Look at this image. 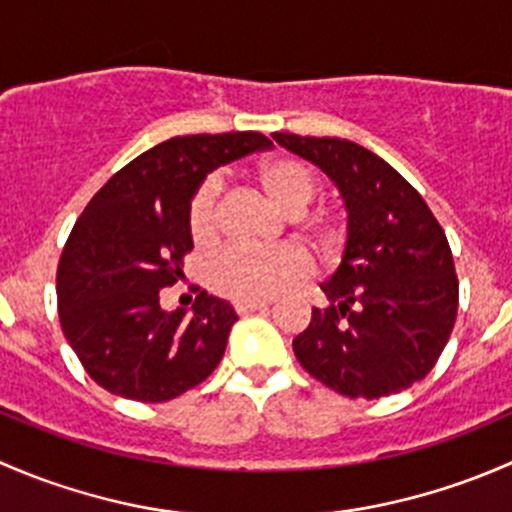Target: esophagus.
<instances>
[{
    "label": "esophagus",
    "instance_id": "esophagus-1",
    "mask_svg": "<svg viewBox=\"0 0 512 512\" xmlns=\"http://www.w3.org/2000/svg\"><path fill=\"white\" fill-rule=\"evenodd\" d=\"M272 302H267V299H245V302H235V309L237 314H250V312H257V309H267Z\"/></svg>",
    "mask_w": 512,
    "mask_h": 512
}]
</instances>
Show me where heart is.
Here are the masks:
<instances>
[{"instance_id":"1","label":"heart","mask_w":512,"mask_h":512,"mask_svg":"<svg viewBox=\"0 0 512 512\" xmlns=\"http://www.w3.org/2000/svg\"><path fill=\"white\" fill-rule=\"evenodd\" d=\"M260 183L277 208L287 215H302L319 193V178L297 158H272L260 165ZM188 232L198 247H208L220 235V183L208 178L200 183L188 205ZM312 265L294 247L250 250L230 247L210 265V282L218 292L245 299H275L309 275Z\"/></svg>"}]
</instances>
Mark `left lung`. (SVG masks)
Wrapping results in <instances>:
<instances>
[{
    "mask_svg": "<svg viewBox=\"0 0 512 512\" xmlns=\"http://www.w3.org/2000/svg\"><path fill=\"white\" fill-rule=\"evenodd\" d=\"M272 138L319 165L347 205L342 262L319 285L329 307L312 309L294 356L349 399L409 389L433 369L456 322L458 277L446 232L414 185L359 143Z\"/></svg>",
    "mask_w": 512,
    "mask_h": 512,
    "instance_id": "8db88e82",
    "label": "left lung"
}]
</instances>
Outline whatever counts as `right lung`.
<instances>
[{
	"mask_svg": "<svg viewBox=\"0 0 512 512\" xmlns=\"http://www.w3.org/2000/svg\"><path fill=\"white\" fill-rule=\"evenodd\" d=\"M272 141L255 131L175 136L133 158L76 220L56 272L59 319L91 379L111 394L160 404L208 379L237 314L200 292L193 312L160 307L193 250L188 205L220 165Z\"/></svg>",
	"mask_w": 512,
	"mask_h": 512,
	"instance_id": "right-lung-1",
	"label": "right lung"
}]
</instances>
